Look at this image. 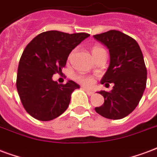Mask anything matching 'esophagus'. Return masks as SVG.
<instances>
[{"label":"esophagus","mask_w":157,"mask_h":157,"mask_svg":"<svg viewBox=\"0 0 157 157\" xmlns=\"http://www.w3.org/2000/svg\"><path fill=\"white\" fill-rule=\"evenodd\" d=\"M83 89V90H84V91L86 92V93H87V94H88V96H92V95H94V92L93 91H90V90H89V89H88V88H84V87H83V88H82Z\"/></svg>","instance_id":"esophagus-1"}]
</instances>
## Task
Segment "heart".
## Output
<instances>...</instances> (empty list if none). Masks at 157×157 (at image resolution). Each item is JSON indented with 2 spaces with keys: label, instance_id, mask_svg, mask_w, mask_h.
Listing matches in <instances>:
<instances>
[{
  "label": "heart",
  "instance_id": "b5f03b06",
  "mask_svg": "<svg viewBox=\"0 0 157 157\" xmlns=\"http://www.w3.org/2000/svg\"><path fill=\"white\" fill-rule=\"evenodd\" d=\"M101 50H103V49L101 48V47L99 46L93 47L91 50L92 55H94V54H96V53L101 51ZM72 55H73V53L70 55L69 57H71ZM76 79L78 80V82H79L80 83H82L83 85H85V86H92L94 83V78H93L92 77H88V76L79 75V76H77V77H76Z\"/></svg>",
  "mask_w": 157,
  "mask_h": 157
}]
</instances>
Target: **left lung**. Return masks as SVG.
I'll list each match as a JSON object with an SVG mask.
<instances>
[{"instance_id": "8db88e82", "label": "left lung", "mask_w": 157, "mask_h": 157, "mask_svg": "<svg viewBox=\"0 0 157 157\" xmlns=\"http://www.w3.org/2000/svg\"><path fill=\"white\" fill-rule=\"evenodd\" d=\"M94 37L108 48L110 55V63L101 83L114 84L111 92H98L104 103L95 111L106 118L122 119L136 108L146 88L147 72L143 55L137 42L118 30Z\"/></svg>"}]
</instances>
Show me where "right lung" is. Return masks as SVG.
I'll use <instances>...</instances> for the list:
<instances>
[{"instance_id":"obj_1","label":"right lung","mask_w":157,"mask_h":157,"mask_svg":"<svg viewBox=\"0 0 157 157\" xmlns=\"http://www.w3.org/2000/svg\"><path fill=\"white\" fill-rule=\"evenodd\" d=\"M88 36L49 30L27 44L19 63L16 88L22 105L34 118L50 121L68 108L72 93L79 85L73 80L59 84L52 77L62 72L72 50Z\"/></svg>"}]
</instances>
